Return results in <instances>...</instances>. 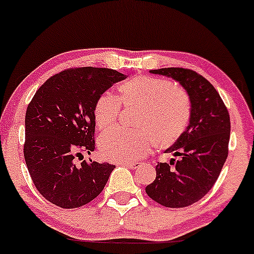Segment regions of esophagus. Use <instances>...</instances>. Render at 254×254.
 Listing matches in <instances>:
<instances>
[{
    "label": "esophagus",
    "instance_id": "esophagus-1",
    "mask_svg": "<svg viewBox=\"0 0 254 254\" xmlns=\"http://www.w3.org/2000/svg\"><path fill=\"white\" fill-rule=\"evenodd\" d=\"M121 164H124V166H127L128 168H131V169H137V168L141 167L140 162H124Z\"/></svg>",
    "mask_w": 254,
    "mask_h": 254
}]
</instances>
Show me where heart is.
Listing matches in <instances>:
<instances>
[{"mask_svg":"<svg viewBox=\"0 0 254 254\" xmlns=\"http://www.w3.org/2000/svg\"><path fill=\"white\" fill-rule=\"evenodd\" d=\"M119 99L105 92L99 95L93 115L98 128L108 129L117 124L125 107H136L139 130L119 128L101 135L99 148L105 159L113 162H131L144 157L154 149L173 147L186 131L191 108L188 94L169 80L149 75H135L119 88Z\"/></svg>","mask_w":254,"mask_h":254,"instance_id":"1","label":"heart"}]
</instances>
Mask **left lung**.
I'll list each match as a JSON object with an SVG mask.
<instances>
[{
    "label": "left lung",
    "mask_w": 254,
    "mask_h": 254,
    "mask_svg": "<svg viewBox=\"0 0 254 254\" xmlns=\"http://www.w3.org/2000/svg\"><path fill=\"white\" fill-rule=\"evenodd\" d=\"M182 85L189 95L191 115L181 139L168 148L176 159L159 162L156 179L147 195L167 207H186L198 202L218 179L229 154L230 115L218 92L197 72L183 67L150 70Z\"/></svg>",
    "instance_id": "obj_1"
}]
</instances>
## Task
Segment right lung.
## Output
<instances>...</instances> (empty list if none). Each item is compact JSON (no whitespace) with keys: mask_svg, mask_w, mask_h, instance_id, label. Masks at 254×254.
Listing matches in <instances>:
<instances>
[{"mask_svg":"<svg viewBox=\"0 0 254 254\" xmlns=\"http://www.w3.org/2000/svg\"><path fill=\"white\" fill-rule=\"evenodd\" d=\"M127 77L105 67H73L38 88L25 113L24 159L39 193L63 209L93 200L115 166L75 157L95 149L93 110L99 95Z\"/></svg>","mask_w":254,"mask_h":254,"instance_id":"1","label":"right lung"}]
</instances>
